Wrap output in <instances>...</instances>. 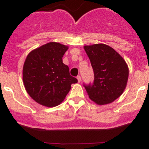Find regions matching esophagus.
Wrapping results in <instances>:
<instances>
[{
	"label": "esophagus",
	"mask_w": 149,
	"mask_h": 149,
	"mask_svg": "<svg viewBox=\"0 0 149 149\" xmlns=\"http://www.w3.org/2000/svg\"><path fill=\"white\" fill-rule=\"evenodd\" d=\"M76 78H77V79H78V82H81V76H78Z\"/></svg>",
	"instance_id": "esophagus-1"
}]
</instances>
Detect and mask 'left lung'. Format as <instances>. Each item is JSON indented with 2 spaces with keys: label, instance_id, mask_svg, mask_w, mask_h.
Masks as SVG:
<instances>
[{
  "label": "left lung",
  "instance_id": "8db88e82",
  "mask_svg": "<svg viewBox=\"0 0 149 149\" xmlns=\"http://www.w3.org/2000/svg\"><path fill=\"white\" fill-rule=\"evenodd\" d=\"M94 70L92 83L84 84L89 98L98 104L115 101L124 91L128 79L125 61L111 47L104 44L84 46Z\"/></svg>",
  "mask_w": 149,
  "mask_h": 149
}]
</instances>
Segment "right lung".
Returning a JSON list of instances; mask_svg holds the SVG:
<instances>
[{
    "instance_id": "right-lung-1",
    "label": "right lung",
    "mask_w": 149,
    "mask_h": 149,
    "mask_svg": "<svg viewBox=\"0 0 149 149\" xmlns=\"http://www.w3.org/2000/svg\"><path fill=\"white\" fill-rule=\"evenodd\" d=\"M68 47L49 42L31 51L24 64L23 81L30 97L44 106H58L78 82L63 63Z\"/></svg>"
}]
</instances>
